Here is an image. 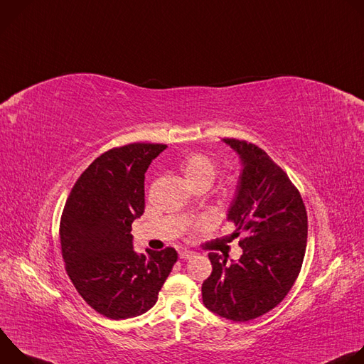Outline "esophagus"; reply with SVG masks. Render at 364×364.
Here are the masks:
<instances>
[{
  "instance_id": "obj_1",
  "label": "esophagus",
  "mask_w": 364,
  "mask_h": 364,
  "mask_svg": "<svg viewBox=\"0 0 364 364\" xmlns=\"http://www.w3.org/2000/svg\"><path fill=\"white\" fill-rule=\"evenodd\" d=\"M196 255V252H191V250H181L180 252V259H190Z\"/></svg>"
}]
</instances>
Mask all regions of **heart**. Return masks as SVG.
<instances>
[{"instance_id":"heart-1","label":"heart","mask_w":364,"mask_h":364,"mask_svg":"<svg viewBox=\"0 0 364 364\" xmlns=\"http://www.w3.org/2000/svg\"><path fill=\"white\" fill-rule=\"evenodd\" d=\"M180 173L184 181L193 188L196 186H212L218 174V164L205 154L194 152L180 164Z\"/></svg>"}]
</instances>
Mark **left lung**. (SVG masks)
Here are the masks:
<instances>
[{
	"label": "left lung",
	"instance_id": "1",
	"mask_svg": "<svg viewBox=\"0 0 364 364\" xmlns=\"http://www.w3.org/2000/svg\"><path fill=\"white\" fill-rule=\"evenodd\" d=\"M239 157L240 176L228 210L243 253H209L213 271L201 285L203 304L212 313L249 321L277 306L292 288L306 246V212L301 194L285 171L253 144L222 139Z\"/></svg>",
	"mask_w": 364,
	"mask_h": 364
}]
</instances>
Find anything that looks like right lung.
<instances>
[{"label":"right lung","instance_id":"1","mask_svg":"<svg viewBox=\"0 0 364 364\" xmlns=\"http://www.w3.org/2000/svg\"><path fill=\"white\" fill-rule=\"evenodd\" d=\"M167 148L129 144L97 157L73 186L60 220L68 275L82 298L112 320L141 316L157 302L177 252L134 250L131 225L144 213L145 173Z\"/></svg>","mask_w":364,"mask_h":364}]
</instances>
